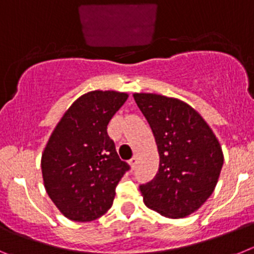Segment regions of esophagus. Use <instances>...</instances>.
I'll return each instance as SVG.
<instances>
[{"label":"esophagus","instance_id":"esophagus-1","mask_svg":"<svg viewBox=\"0 0 254 254\" xmlns=\"http://www.w3.org/2000/svg\"><path fill=\"white\" fill-rule=\"evenodd\" d=\"M136 163H138V155H132V158L129 161V164L131 166V168H135Z\"/></svg>","mask_w":254,"mask_h":254}]
</instances>
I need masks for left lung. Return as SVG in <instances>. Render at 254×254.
Returning a JSON list of instances; mask_svg holds the SVG:
<instances>
[{
    "label": "left lung",
    "mask_w": 254,
    "mask_h": 254,
    "mask_svg": "<svg viewBox=\"0 0 254 254\" xmlns=\"http://www.w3.org/2000/svg\"><path fill=\"white\" fill-rule=\"evenodd\" d=\"M159 153L152 181L140 185L144 204L171 219L192 214L210 197L220 176V144L200 114L186 102L155 93H134Z\"/></svg>",
    "instance_id": "left-lung-1"
}]
</instances>
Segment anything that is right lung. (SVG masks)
I'll return each instance as SVG.
<instances>
[{
    "instance_id": "obj_1",
    "label": "right lung",
    "mask_w": 254,
    "mask_h": 254,
    "mask_svg": "<svg viewBox=\"0 0 254 254\" xmlns=\"http://www.w3.org/2000/svg\"><path fill=\"white\" fill-rule=\"evenodd\" d=\"M127 93L92 91L70 105L42 155L48 195L65 218L92 221L113 205L119 181L130 166L119 158L107 125Z\"/></svg>"
}]
</instances>
